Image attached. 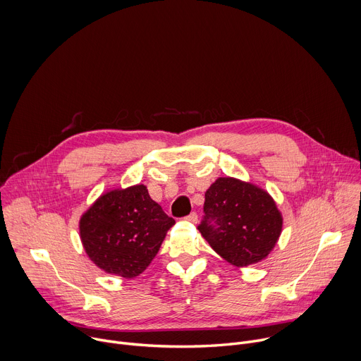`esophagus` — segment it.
Returning a JSON list of instances; mask_svg holds the SVG:
<instances>
[{"label":"esophagus","mask_w":361,"mask_h":361,"mask_svg":"<svg viewBox=\"0 0 361 361\" xmlns=\"http://www.w3.org/2000/svg\"><path fill=\"white\" fill-rule=\"evenodd\" d=\"M185 220H187V221H190V223H194V224H195V223L198 221V217H197V214H195V213H191V214H188V216L185 217Z\"/></svg>","instance_id":"esophagus-1"}]
</instances>
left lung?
Wrapping results in <instances>:
<instances>
[{
    "label": "left lung",
    "mask_w": 361,
    "mask_h": 361,
    "mask_svg": "<svg viewBox=\"0 0 361 361\" xmlns=\"http://www.w3.org/2000/svg\"><path fill=\"white\" fill-rule=\"evenodd\" d=\"M201 235L235 267L255 264L271 252L283 230V216L263 188L233 177H219L205 191Z\"/></svg>",
    "instance_id": "obj_1"
}]
</instances>
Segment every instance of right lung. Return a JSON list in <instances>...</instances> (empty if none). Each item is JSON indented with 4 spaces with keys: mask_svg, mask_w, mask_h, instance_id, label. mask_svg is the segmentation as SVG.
I'll use <instances>...</instances> for the list:
<instances>
[{
    "mask_svg": "<svg viewBox=\"0 0 361 361\" xmlns=\"http://www.w3.org/2000/svg\"><path fill=\"white\" fill-rule=\"evenodd\" d=\"M176 224L144 184L101 194L80 219V238L90 260L123 279L140 276Z\"/></svg>",
    "mask_w": 361,
    "mask_h": 361,
    "instance_id": "right-lung-1",
    "label": "right lung"
}]
</instances>
